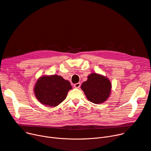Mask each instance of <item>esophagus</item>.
Here are the masks:
<instances>
[{
  "instance_id": "obj_1",
  "label": "esophagus",
  "mask_w": 151,
  "mask_h": 151,
  "mask_svg": "<svg viewBox=\"0 0 151 151\" xmlns=\"http://www.w3.org/2000/svg\"><path fill=\"white\" fill-rule=\"evenodd\" d=\"M80 86H81V83H78L74 84V87H75V88H79Z\"/></svg>"
}]
</instances>
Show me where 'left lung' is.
Wrapping results in <instances>:
<instances>
[{"label":"left lung","mask_w":151,"mask_h":151,"mask_svg":"<svg viewBox=\"0 0 151 151\" xmlns=\"http://www.w3.org/2000/svg\"><path fill=\"white\" fill-rule=\"evenodd\" d=\"M87 98L95 104H100L108 99L112 85L109 79L104 76L92 73L81 87Z\"/></svg>","instance_id":"obj_1"}]
</instances>
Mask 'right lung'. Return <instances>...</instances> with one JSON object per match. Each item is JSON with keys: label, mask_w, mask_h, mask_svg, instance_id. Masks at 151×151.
I'll list each match as a JSON object with an SVG mask.
<instances>
[{"label": "right lung", "mask_w": 151, "mask_h": 151, "mask_svg": "<svg viewBox=\"0 0 151 151\" xmlns=\"http://www.w3.org/2000/svg\"><path fill=\"white\" fill-rule=\"evenodd\" d=\"M72 88L70 82L56 75L39 78L34 87L35 95L42 104L55 107L65 99Z\"/></svg>", "instance_id": "add662e5"}]
</instances>
